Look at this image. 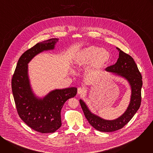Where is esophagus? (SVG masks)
<instances>
[{
    "label": "esophagus",
    "mask_w": 153,
    "mask_h": 153,
    "mask_svg": "<svg viewBox=\"0 0 153 153\" xmlns=\"http://www.w3.org/2000/svg\"><path fill=\"white\" fill-rule=\"evenodd\" d=\"M85 92H86V90L84 88H83V87H79V88H78V90H77L78 94H85Z\"/></svg>",
    "instance_id": "obj_1"
}]
</instances>
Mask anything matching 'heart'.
I'll list each match as a JSON object with an SVG mask.
<instances>
[{
    "mask_svg": "<svg viewBox=\"0 0 153 153\" xmlns=\"http://www.w3.org/2000/svg\"><path fill=\"white\" fill-rule=\"evenodd\" d=\"M111 54L108 51L96 46H90L79 51L74 59L76 67H83L91 62V68L99 70L105 67L110 61Z\"/></svg>",
    "mask_w": 153,
    "mask_h": 153,
    "instance_id": "1",
    "label": "heart"
}]
</instances>
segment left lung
Listing matches in <instances>:
<instances>
[{"mask_svg": "<svg viewBox=\"0 0 153 153\" xmlns=\"http://www.w3.org/2000/svg\"><path fill=\"white\" fill-rule=\"evenodd\" d=\"M119 57L117 62L107 67L105 70L115 73L125 77L131 87V96L129 105L125 113L113 120H104L92 114L82 100H79L86 119L96 129L102 132H113L122 128L133 118L141 104L142 77L133 58L119 48Z\"/></svg>", "mask_w": 153, "mask_h": 153, "instance_id": "obj_1", "label": "left lung"}]
</instances>
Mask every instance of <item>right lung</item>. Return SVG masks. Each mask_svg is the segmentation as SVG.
Wrapping results in <instances>:
<instances>
[{
  "label": "right lung",
  "instance_id": "right-lung-1",
  "mask_svg": "<svg viewBox=\"0 0 153 153\" xmlns=\"http://www.w3.org/2000/svg\"><path fill=\"white\" fill-rule=\"evenodd\" d=\"M58 39L37 43L19 58L11 80V88L17 113L29 127L41 133H51L62 125L60 111L67 100L74 97L77 89L74 87L50 92L43 99L33 93L28 76V63L37 54L52 50Z\"/></svg>",
  "mask_w": 153,
  "mask_h": 153
}]
</instances>
